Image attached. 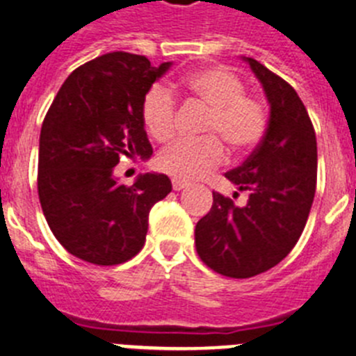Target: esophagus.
Wrapping results in <instances>:
<instances>
[{"label": "esophagus", "mask_w": 356, "mask_h": 356, "mask_svg": "<svg viewBox=\"0 0 356 356\" xmlns=\"http://www.w3.org/2000/svg\"><path fill=\"white\" fill-rule=\"evenodd\" d=\"M187 187H188L187 181L178 180V178H175V180H172V188H175V191H184V188H187Z\"/></svg>", "instance_id": "obj_1"}]
</instances>
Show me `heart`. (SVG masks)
Masks as SVG:
<instances>
[{
  "label": "heart",
  "instance_id": "b5f03b06",
  "mask_svg": "<svg viewBox=\"0 0 356 356\" xmlns=\"http://www.w3.org/2000/svg\"><path fill=\"white\" fill-rule=\"evenodd\" d=\"M176 87L210 108L205 134L200 140L180 139L160 151L156 165L178 180H197L221 165L225 142L234 153H248L262 140L267 114L262 103L244 94L241 78L222 65L197 69L181 78ZM140 118L147 134L165 143L176 130V99L171 89L155 83L140 103ZM218 137L216 138L215 135Z\"/></svg>",
  "mask_w": 356,
  "mask_h": 356
}]
</instances>
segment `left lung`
Wrapping results in <instances>:
<instances>
[{
  "label": "left lung",
  "mask_w": 356,
  "mask_h": 356,
  "mask_svg": "<svg viewBox=\"0 0 356 356\" xmlns=\"http://www.w3.org/2000/svg\"><path fill=\"white\" fill-rule=\"evenodd\" d=\"M244 60L271 108L262 143L225 175L250 197L238 207L213 193L212 209L194 229L200 259L229 278L266 273L291 253L307 225L317 181L316 131L303 102L284 78L254 58Z\"/></svg>",
  "instance_id": "1"
}]
</instances>
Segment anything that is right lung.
<instances>
[{
	"label": "right lung",
	"mask_w": 356,
	"mask_h": 356,
	"mask_svg": "<svg viewBox=\"0 0 356 356\" xmlns=\"http://www.w3.org/2000/svg\"><path fill=\"white\" fill-rule=\"evenodd\" d=\"M171 62L153 67L143 55L114 51L71 72L44 118L37 188L44 217L71 254L115 266L143 250L151 207L171 193L160 172L119 184L122 156L147 160L153 147L140 103Z\"/></svg>",
	"instance_id": "add662e5"
}]
</instances>
